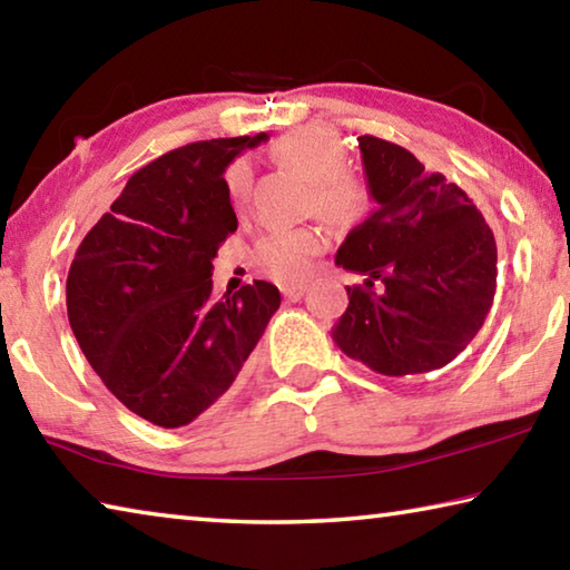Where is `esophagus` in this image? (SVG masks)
<instances>
[{
	"label": "esophagus",
	"mask_w": 570,
	"mask_h": 570,
	"mask_svg": "<svg viewBox=\"0 0 570 570\" xmlns=\"http://www.w3.org/2000/svg\"><path fill=\"white\" fill-rule=\"evenodd\" d=\"M306 292L304 284H294V286H282V294L284 298H288V302H296V298H302Z\"/></svg>",
	"instance_id": "esophagus-1"
}]
</instances>
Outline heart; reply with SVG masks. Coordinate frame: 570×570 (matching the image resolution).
I'll list each match as a JSON object with an SVG mask.
<instances>
[{"mask_svg": "<svg viewBox=\"0 0 570 570\" xmlns=\"http://www.w3.org/2000/svg\"><path fill=\"white\" fill-rule=\"evenodd\" d=\"M274 153L286 166L312 180L316 210L334 226H354L370 208V188L346 168L350 150L340 135L322 128H298L274 142ZM226 190L236 206L250 190V163L236 158L226 168ZM324 250V234L316 226L274 228L258 238L254 266L278 284H298L312 272L314 258Z\"/></svg>", "mask_w": 570, "mask_h": 570, "instance_id": "heart-1", "label": "heart"}]
</instances>
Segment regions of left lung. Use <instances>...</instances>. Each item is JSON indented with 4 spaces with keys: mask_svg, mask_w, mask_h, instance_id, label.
I'll list each match as a JSON object with an SVG mask.
<instances>
[{
    "mask_svg": "<svg viewBox=\"0 0 570 570\" xmlns=\"http://www.w3.org/2000/svg\"><path fill=\"white\" fill-rule=\"evenodd\" d=\"M377 208L350 230L336 266L364 276L346 286L334 326L340 350L387 377L450 364L485 324L498 282V246L458 183L428 173L402 146L360 138Z\"/></svg>",
    "mask_w": 570,
    "mask_h": 570,
    "instance_id": "left-lung-1",
    "label": "left lung"
}]
</instances>
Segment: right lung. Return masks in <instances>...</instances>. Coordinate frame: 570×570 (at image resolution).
<instances>
[{"label":"right lung","mask_w":570,"mask_h":570,"mask_svg":"<svg viewBox=\"0 0 570 570\" xmlns=\"http://www.w3.org/2000/svg\"><path fill=\"white\" fill-rule=\"evenodd\" d=\"M264 140H198L142 166L72 258L77 344L105 387L158 428H183L224 397L282 304L268 282L220 298L210 282L238 228L224 173Z\"/></svg>","instance_id":"obj_1"}]
</instances>
